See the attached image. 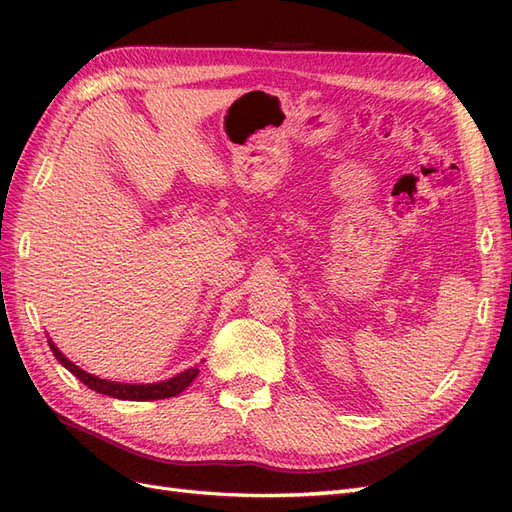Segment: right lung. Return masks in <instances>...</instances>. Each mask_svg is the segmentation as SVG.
I'll return each instance as SVG.
<instances>
[{
	"label": "right lung",
	"instance_id": "right-lung-1",
	"mask_svg": "<svg viewBox=\"0 0 512 512\" xmlns=\"http://www.w3.org/2000/svg\"><path fill=\"white\" fill-rule=\"evenodd\" d=\"M49 346L55 354V359L64 365L68 371L79 378L85 386H89L91 391L115 397V399H130V401H151V399H166V397H175L181 391L188 389L192 380L198 376V367H190L181 371L175 378H168L162 382H153V384H123V382H111V380H102L94 374H87L81 367H76L68 356L61 354V350L49 339Z\"/></svg>",
	"mask_w": 512,
	"mask_h": 512
}]
</instances>
